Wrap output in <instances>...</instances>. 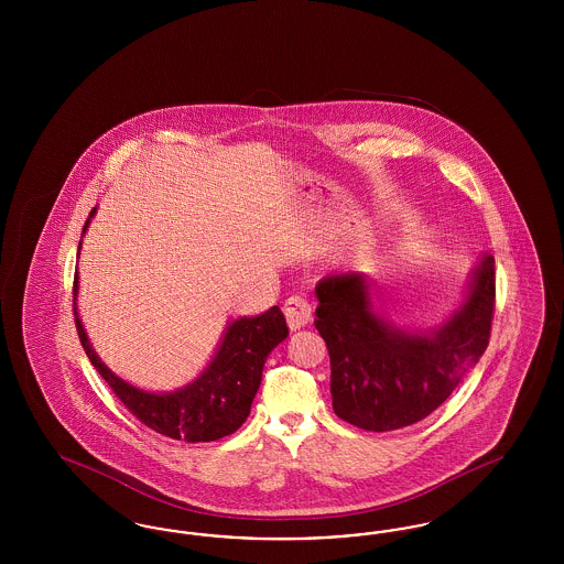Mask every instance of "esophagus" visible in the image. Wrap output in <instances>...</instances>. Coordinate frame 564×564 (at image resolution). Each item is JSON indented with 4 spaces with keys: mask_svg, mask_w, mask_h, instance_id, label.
<instances>
[{
    "mask_svg": "<svg viewBox=\"0 0 564 564\" xmlns=\"http://www.w3.org/2000/svg\"><path fill=\"white\" fill-rule=\"evenodd\" d=\"M283 313H285L288 325H290L292 329H300V327H304L306 323L311 322V317H313V306H311V302H308L306 297H302V295H290V297L285 300V304H283Z\"/></svg>",
    "mask_w": 564,
    "mask_h": 564,
    "instance_id": "esophagus-1",
    "label": "esophagus"
}]
</instances>
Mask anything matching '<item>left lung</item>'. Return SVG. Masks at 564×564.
I'll use <instances>...</instances> for the list:
<instances>
[{"label":"left lung","mask_w":564,"mask_h":564,"mask_svg":"<svg viewBox=\"0 0 564 564\" xmlns=\"http://www.w3.org/2000/svg\"><path fill=\"white\" fill-rule=\"evenodd\" d=\"M315 294V327L329 352L334 412L359 430H402L446 402L480 361L495 315V258L484 253L465 302L427 334L378 315L361 272L325 276Z\"/></svg>","instance_id":"8db88e82"}]
</instances>
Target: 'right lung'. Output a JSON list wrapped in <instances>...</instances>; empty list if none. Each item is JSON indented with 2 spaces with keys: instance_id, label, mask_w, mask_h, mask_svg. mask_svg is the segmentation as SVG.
I'll use <instances>...</instances> for the list:
<instances>
[{
  "instance_id": "right-lung-1",
  "label": "right lung",
  "mask_w": 564,
  "mask_h": 564,
  "mask_svg": "<svg viewBox=\"0 0 564 564\" xmlns=\"http://www.w3.org/2000/svg\"><path fill=\"white\" fill-rule=\"evenodd\" d=\"M88 215L84 232L90 224ZM80 249V247H78ZM78 272L74 276V317L95 370L106 378L116 398L133 412L145 427L171 440L214 442L241 427L249 416L251 402L260 389L264 361L279 343L290 334L279 306H272L258 317H241L226 327V334L215 350L212 364L196 380L173 393H148L113 375L90 347L78 317Z\"/></svg>"
}]
</instances>
